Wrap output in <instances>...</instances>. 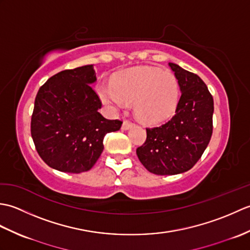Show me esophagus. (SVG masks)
<instances>
[{"mask_svg": "<svg viewBox=\"0 0 250 250\" xmlns=\"http://www.w3.org/2000/svg\"><path fill=\"white\" fill-rule=\"evenodd\" d=\"M132 126H133V124H132V122H130L128 120H125L124 124H122L121 129L122 130H129V129L132 128Z\"/></svg>", "mask_w": 250, "mask_h": 250, "instance_id": "1", "label": "esophagus"}]
</instances>
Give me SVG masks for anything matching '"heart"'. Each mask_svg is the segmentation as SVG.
<instances>
[{
	"instance_id": "1",
	"label": "heart",
	"mask_w": 250,
	"mask_h": 250,
	"mask_svg": "<svg viewBox=\"0 0 250 250\" xmlns=\"http://www.w3.org/2000/svg\"><path fill=\"white\" fill-rule=\"evenodd\" d=\"M99 94L103 102L117 107L134 101L137 118L145 124H158L176 110L179 87L172 73L153 67H137L117 74L111 79V86L99 88Z\"/></svg>"
}]
</instances>
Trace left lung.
<instances>
[{
	"mask_svg": "<svg viewBox=\"0 0 250 250\" xmlns=\"http://www.w3.org/2000/svg\"><path fill=\"white\" fill-rule=\"evenodd\" d=\"M182 91L175 115L166 124L147 128V139L136 155L156 175L187 172L203 155L213 134L214 100L204 82L183 67L168 63Z\"/></svg>",
	"mask_w": 250,
	"mask_h": 250,
	"instance_id": "1",
	"label": "left lung"
}]
</instances>
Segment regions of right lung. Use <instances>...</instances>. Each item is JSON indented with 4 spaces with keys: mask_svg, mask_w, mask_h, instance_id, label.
<instances>
[{
    "mask_svg": "<svg viewBox=\"0 0 250 250\" xmlns=\"http://www.w3.org/2000/svg\"><path fill=\"white\" fill-rule=\"evenodd\" d=\"M93 65H83L51 76L36 94L31 135L40 157L57 171H89L104 149V136L122 125L99 113Z\"/></svg>",
    "mask_w": 250,
    "mask_h": 250,
    "instance_id": "1",
    "label": "right lung"
}]
</instances>
